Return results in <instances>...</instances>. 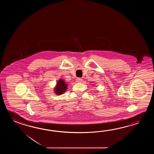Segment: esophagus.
Instances as JSON below:
<instances>
[{"label":"esophagus","instance_id":"obj_1","mask_svg":"<svg viewBox=\"0 0 154 154\" xmlns=\"http://www.w3.org/2000/svg\"><path fill=\"white\" fill-rule=\"evenodd\" d=\"M82 78H78L76 79V82H82Z\"/></svg>","mask_w":154,"mask_h":154}]
</instances>
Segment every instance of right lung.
I'll use <instances>...</instances> for the list:
<instances>
[{
    "label": "right lung",
    "mask_w": 154,
    "mask_h": 154,
    "mask_svg": "<svg viewBox=\"0 0 154 154\" xmlns=\"http://www.w3.org/2000/svg\"><path fill=\"white\" fill-rule=\"evenodd\" d=\"M67 88V84L62 79H60L57 84L56 88H54V92L57 95H62L66 91Z\"/></svg>",
    "instance_id": "1"
}]
</instances>
